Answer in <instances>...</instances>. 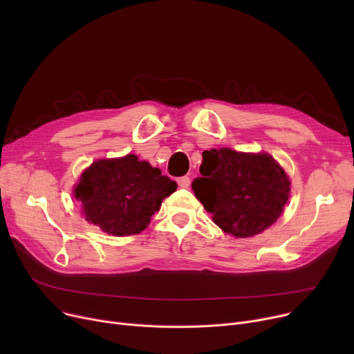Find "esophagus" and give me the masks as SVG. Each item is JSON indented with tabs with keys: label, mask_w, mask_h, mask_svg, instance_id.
<instances>
[{
	"label": "esophagus",
	"mask_w": 354,
	"mask_h": 354,
	"mask_svg": "<svg viewBox=\"0 0 354 354\" xmlns=\"http://www.w3.org/2000/svg\"><path fill=\"white\" fill-rule=\"evenodd\" d=\"M178 185L180 188H189V185H191V179L188 178V176H182V178H178Z\"/></svg>",
	"instance_id": "34e87169"
}]
</instances>
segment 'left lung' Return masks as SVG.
<instances>
[{
  "instance_id": "obj_1",
  "label": "left lung",
  "mask_w": 354,
  "mask_h": 354,
  "mask_svg": "<svg viewBox=\"0 0 354 354\" xmlns=\"http://www.w3.org/2000/svg\"><path fill=\"white\" fill-rule=\"evenodd\" d=\"M201 176L192 182L195 196L227 234L248 238L271 227L283 214L290 180L267 153L211 149L202 153Z\"/></svg>"
}]
</instances>
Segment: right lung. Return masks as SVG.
<instances>
[{
    "label": "right lung",
    "instance_id": "right-lung-1",
    "mask_svg": "<svg viewBox=\"0 0 354 354\" xmlns=\"http://www.w3.org/2000/svg\"><path fill=\"white\" fill-rule=\"evenodd\" d=\"M178 188L158 167L135 155L93 162L76 185L74 196L86 221L110 235L142 232L162 201Z\"/></svg>",
    "mask_w": 354,
    "mask_h": 354
}]
</instances>
